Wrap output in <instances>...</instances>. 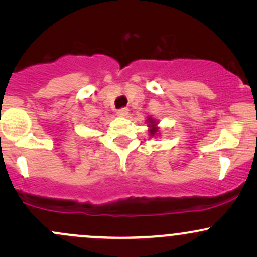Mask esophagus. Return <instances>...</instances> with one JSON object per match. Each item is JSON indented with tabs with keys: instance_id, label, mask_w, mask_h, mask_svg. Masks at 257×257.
<instances>
[{
	"instance_id": "obj_1",
	"label": "esophagus",
	"mask_w": 257,
	"mask_h": 257,
	"mask_svg": "<svg viewBox=\"0 0 257 257\" xmlns=\"http://www.w3.org/2000/svg\"><path fill=\"white\" fill-rule=\"evenodd\" d=\"M128 113H129V110L126 107H122L117 111V114H118L119 117H126L128 116Z\"/></svg>"
}]
</instances>
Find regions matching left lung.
Masks as SVG:
<instances>
[{
  "mask_svg": "<svg viewBox=\"0 0 257 257\" xmlns=\"http://www.w3.org/2000/svg\"><path fill=\"white\" fill-rule=\"evenodd\" d=\"M150 123H151V124H152V125H150V126H151V129H150V132H151V134H152V135H155V133L157 132V129L155 128V126H156V124H155V120H151V119H150Z\"/></svg>",
  "mask_w": 257,
  "mask_h": 257,
  "instance_id": "1",
  "label": "left lung"
}]
</instances>
